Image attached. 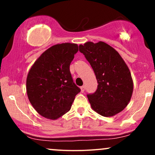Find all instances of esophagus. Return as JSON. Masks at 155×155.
Here are the masks:
<instances>
[{"label": "esophagus", "instance_id": "obj_1", "mask_svg": "<svg viewBox=\"0 0 155 155\" xmlns=\"http://www.w3.org/2000/svg\"><path fill=\"white\" fill-rule=\"evenodd\" d=\"M81 92H84V86H81Z\"/></svg>", "mask_w": 155, "mask_h": 155}]
</instances>
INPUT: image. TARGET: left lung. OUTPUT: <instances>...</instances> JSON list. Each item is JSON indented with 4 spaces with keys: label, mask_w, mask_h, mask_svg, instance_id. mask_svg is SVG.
I'll use <instances>...</instances> for the list:
<instances>
[{
    "label": "left lung",
    "mask_w": 155,
    "mask_h": 155,
    "mask_svg": "<svg viewBox=\"0 0 155 155\" xmlns=\"http://www.w3.org/2000/svg\"><path fill=\"white\" fill-rule=\"evenodd\" d=\"M79 51L90 63L98 83L96 91L87 95L92 108L104 117L120 113L129 104L133 90L130 71L124 60L103 41L81 44Z\"/></svg>",
    "instance_id": "8db88e82"
}]
</instances>
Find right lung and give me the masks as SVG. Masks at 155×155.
Here are the masks:
<instances>
[{"label":"right lung","mask_w":155,"mask_h":155,"mask_svg":"<svg viewBox=\"0 0 155 155\" xmlns=\"http://www.w3.org/2000/svg\"><path fill=\"white\" fill-rule=\"evenodd\" d=\"M79 50L76 44H56L36 60L28 74V99L40 115L57 120L71 109L81 91L74 82L70 64Z\"/></svg>","instance_id":"1"}]
</instances>
